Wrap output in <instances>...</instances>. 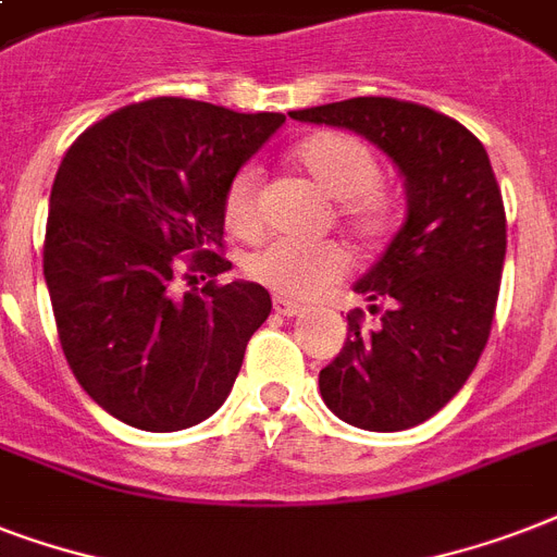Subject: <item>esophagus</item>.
<instances>
[{
    "label": "esophagus",
    "mask_w": 557,
    "mask_h": 557,
    "mask_svg": "<svg viewBox=\"0 0 557 557\" xmlns=\"http://www.w3.org/2000/svg\"><path fill=\"white\" fill-rule=\"evenodd\" d=\"M274 312L286 314V318H295V314L306 312V306L295 304V300H288V297H274Z\"/></svg>",
    "instance_id": "1"
}]
</instances>
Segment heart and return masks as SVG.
I'll use <instances>...</instances> for the list:
<instances>
[{
	"label": "heart",
	"instance_id": "b5f03b06",
	"mask_svg": "<svg viewBox=\"0 0 557 557\" xmlns=\"http://www.w3.org/2000/svg\"><path fill=\"white\" fill-rule=\"evenodd\" d=\"M292 161L338 201L341 219L358 236L379 239L393 225V199L379 187L381 170L367 144L347 133H318L292 150ZM222 219L231 234L251 239L260 231V176L239 170L222 196ZM349 269V253L341 243H297L271 239L248 257L245 271L257 283L283 297H314L341 280Z\"/></svg>",
	"mask_w": 557,
	"mask_h": 557
}]
</instances>
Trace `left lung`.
<instances>
[{
    "label": "left lung",
    "instance_id": "obj_1",
    "mask_svg": "<svg viewBox=\"0 0 557 557\" xmlns=\"http://www.w3.org/2000/svg\"><path fill=\"white\" fill-rule=\"evenodd\" d=\"M288 115L361 135L405 178V222L352 286L379 323L364 330V312H349L344 349L318 381L326 407L347 424L407 431L457 396L492 332L506 210L488 152L454 117L396 98H349ZM375 299L391 304L384 313Z\"/></svg>",
    "mask_w": 557,
    "mask_h": 557
}]
</instances>
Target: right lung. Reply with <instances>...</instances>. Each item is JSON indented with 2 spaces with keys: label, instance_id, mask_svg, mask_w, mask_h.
Returning <instances> with one entry per match:
<instances>
[{
  "label": "right lung",
  "instance_id": "right-lung-1",
  "mask_svg": "<svg viewBox=\"0 0 557 557\" xmlns=\"http://www.w3.org/2000/svg\"><path fill=\"white\" fill-rule=\"evenodd\" d=\"M283 124L280 112L152 98L89 126L63 156L48 201L46 286L65 361L121 422L185 431L225 405L271 295L248 280L213 283L231 271L216 251L222 196ZM182 264L186 278L209 283L178 296Z\"/></svg>",
  "mask_w": 557,
  "mask_h": 557
}]
</instances>
